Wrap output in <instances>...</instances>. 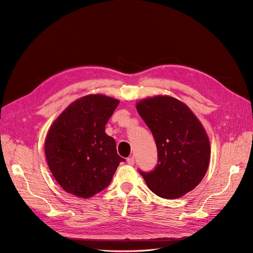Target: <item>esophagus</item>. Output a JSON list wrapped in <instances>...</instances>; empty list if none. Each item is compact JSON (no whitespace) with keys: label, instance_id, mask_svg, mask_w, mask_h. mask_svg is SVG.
<instances>
[{"label":"esophagus","instance_id":"obj_1","mask_svg":"<svg viewBox=\"0 0 253 253\" xmlns=\"http://www.w3.org/2000/svg\"><path fill=\"white\" fill-rule=\"evenodd\" d=\"M127 164H128L129 166H134L135 160H134V157H133V156H130V157L127 158Z\"/></svg>","mask_w":253,"mask_h":253}]
</instances>
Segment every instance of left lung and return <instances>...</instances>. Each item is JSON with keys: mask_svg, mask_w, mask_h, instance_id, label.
Returning <instances> with one entry per match:
<instances>
[{"mask_svg": "<svg viewBox=\"0 0 253 253\" xmlns=\"http://www.w3.org/2000/svg\"><path fill=\"white\" fill-rule=\"evenodd\" d=\"M157 147V165L139 170L147 187L160 198L177 199L194 190L208 169L210 141L191 109L169 96H156L136 105Z\"/></svg>", "mask_w": 253, "mask_h": 253, "instance_id": "1", "label": "left lung"}]
</instances>
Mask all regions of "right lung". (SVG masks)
<instances>
[{"label":"right lung","instance_id":"right-lung-1","mask_svg":"<svg viewBox=\"0 0 253 253\" xmlns=\"http://www.w3.org/2000/svg\"><path fill=\"white\" fill-rule=\"evenodd\" d=\"M119 101L87 95L72 103L51 125L45 139L49 169L67 193L90 198L106 189L119 164L116 142L105 126Z\"/></svg>","mask_w":253,"mask_h":253}]
</instances>
